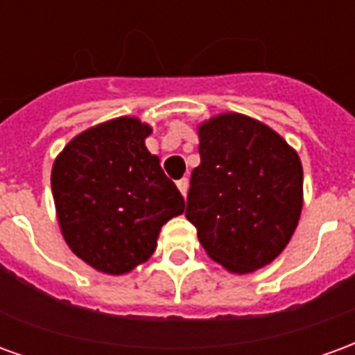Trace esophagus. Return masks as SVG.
<instances>
[{
  "label": "esophagus",
  "instance_id": "1",
  "mask_svg": "<svg viewBox=\"0 0 355 355\" xmlns=\"http://www.w3.org/2000/svg\"><path fill=\"white\" fill-rule=\"evenodd\" d=\"M177 186H178V190H180V193L186 198V193H188V178H180V180L177 182Z\"/></svg>",
  "mask_w": 355,
  "mask_h": 355
}]
</instances>
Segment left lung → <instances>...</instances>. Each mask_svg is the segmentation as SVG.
<instances>
[{
	"label": "left lung",
	"instance_id": "1",
	"mask_svg": "<svg viewBox=\"0 0 355 355\" xmlns=\"http://www.w3.org/2000/svg\"><path fill=\"white\" fill-rule=\"evenodd\" d=\"M186 218L207 254L234 274L266 266L289 243L302 211V163L268 125L220 114L198 127Z\"/></svg>",
	"mask_w": 355,
	"mask_h": 355
}]
</instances>
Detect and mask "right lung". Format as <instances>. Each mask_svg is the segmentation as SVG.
<instances>
[{
    "label": "right lung",
    "instance_id": "add662e5",
    "mask_svg": "<svg viewBox=\"0 0 355 355\" xmlns=\"http://www.w3.org/2000/svg\"><path fill=\"white\" fill-rule=\"evenodd\" d=\"M150 132L139 117H116L73 137L53 163L60 232L73 254L104 274L146 262L163 224L184 213V198L144 144Z\"/></svg>",
    "mask_w": 355,
    "mask_h": 355
}]
</instances>
